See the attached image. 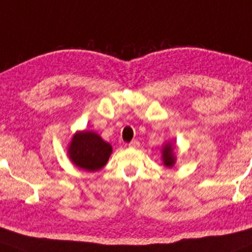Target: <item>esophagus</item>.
Instances as JSON below:
<instances>
[{
  "mask_svg": "<svg viewBox=\"0 0 252 252\" xmlns=\"http://www.w3.org/2000/svg\"><path fill=\"white\" fill-rule=\"evenodd\" d=\"M129 146H130V148H133V149L139 148V142H138V141H132V142H130V143H129Z\"/></svg>",
  "mask_w": 252,
  "mask_h": 252,
  "instance_id": "34e87169",
  "label": "esophagus"
}]
</instances>
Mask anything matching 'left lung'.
I'll list each match as a JSON object with an SVG mask.
<instances>
[{"label":"left lung","mask_w":252,"mask_h":252,"mask_svg":"<svg viewBox=\"0 0 252 252\" xmlns=\"http://www.w3.org/2000/svg\"><path fill=\"white\" fill-rule=\"evenodd\" d=\"M161 156H163V163L166 167H172L176 164V156L173 154V146H172V143H167V144H165L163 146Z\"/></svg>","instance_id":"obj_1"}]
</instances>
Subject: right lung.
<instances>
[{"label":"right lung","instance_id":"1","mask_svg":"<svg viewBox=\"0 0 252 252\" xmlns=\"http://www.w3.org/2000/svg\"><path fill=\"white\" fill-rule=\"evenodd\" d=\"M113 149L94 131H78L69 143L67 155L75 166L94 172L107 164Z\"/></svg>","mask_w":252,"mask_h":252}]
</instances>
